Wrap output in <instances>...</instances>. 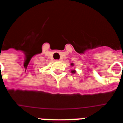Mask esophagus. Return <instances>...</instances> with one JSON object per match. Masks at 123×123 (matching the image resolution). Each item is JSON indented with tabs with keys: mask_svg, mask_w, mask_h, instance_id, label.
<instances>
[{
	"mask_svg": "<svg viewBox=\"0 0 123 123\" xmlns=\"http://www.w3.org/2000/svg\"><path fill=\"white\" fill-rule=\"evenodd\" d=\"M58 61H62V59H60V60H58Z\"/></svg>",
	"mask_w": 123,
	"mask_h": 123,
	"instance_id": "esophagus-1",
	"label": "esophagus"
}]
</instances>
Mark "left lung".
Segmentation results:
<instances>
[{
  "label": "left lung",
  "mask_w": 123,
  "mask_h": 123,
  "mask_svg": "<svg viewBox=\"0 0 123 123\" xmlns=\"http://www.w3.org/2000/svg\"><path fill=\"white\" fill-rule=\"evenodd\" d=\"M71 65H72V66H73V65H74V64H73V63H71ZM71 73H76V71H75V70H72Z\"/></svg>",
  "instance_id": "left-lung-1"
}]
</instances>
